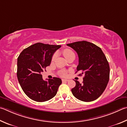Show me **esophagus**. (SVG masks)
<instances>
[{
  "mask_svg": "<svg viewBox=\"0 0 127 127\" xmlns=\"http://www.w3.org/2000/svg\"><path fill=\"white\" fill-rule=\"evenodd\" d=\"M68 81V79H62V82H67Z\"/></svg>",
  "mask_w": 127,
  "mask_h": 127,
  "instance_id": "esophagus-1",
  "label": "esophagus"
}]
</instances>
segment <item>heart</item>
I'll list each match as a JSON object with an SVG mask.
<instances>
[{
	"instance_id": "1",
	"label": "heart",
	"mask_w": 127,
	"mask_h": 127,
	"mask_svg": "<svg viewBox=\"0 0 127 127\" xmlns=\"http://www.w3.org/2000/svg\"><path fill=\"white\" fill-rule=\"evenodd\" d=\"M63 54L64 55V56L65 57L66 59H67V58L69 56H70L71 55H74V53L71 50H70V49L66 48V49H65V50H64ZM57 56V53H54V55H53V56L52 57V61H54V60L56 59V58ZM66 75H67V71H66L65 70H62L59 71V75L60 76L65 77L66 76Z\"/></svg>"
}]
</instances>
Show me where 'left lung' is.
<instances>
[{"instance_id": "left-lung-1", "label": "left lung", "mask_w": 127, "mask_h": 127, "mask_svg": "<svg viewBox=\"0 0 127 127\" xmlns=\"http://www.w3.org/2000/svg\"><path fill=\"white\" fill-rule=\"evenodd\" d=\"M67 45L76 51L79 56L77 71L84 74L83 83L78 81L71 89L74 96L80 100L90 102L103 94L109 80L110 67L101 49L91 42L83 41Z\"/></svg>"}]
</instances>
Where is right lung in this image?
<instances>
[{
	"label": "right lung",
	"instance_id": "add662e5",
	"mask_svg": "<svg viewBox=\"0 0 127 127\" xmlns=\"http://www.w3.org/2000/svg\"><path fill=\"white\" fill-rule=\"evenodd\" d=\"M60 47V45L37 43L23 50L18 57V80L24 93L33 100L46 101L56 95L61 79L53 77L44 81L41 74Z\"/></svg>",
	"mask_w": 127,
	"mask_h": 127
}]
</instances>
